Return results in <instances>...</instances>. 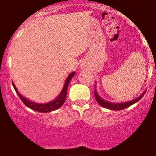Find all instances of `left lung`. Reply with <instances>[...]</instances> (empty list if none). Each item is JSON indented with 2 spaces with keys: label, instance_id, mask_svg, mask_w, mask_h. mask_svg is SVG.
I'll return each mask as SVG.
<instances>
[{
  "label": "left lung",
  "instance_id": "left-lung-1",
  "mask_svg": "<svg viewBox=\"0 0 156 156\" xmlns=\"http://www.w3.org/2000/svg\"><path fill=\"white\" fill-rule=\"evenodd\" d=\"M95 85H96V84H95ZM95 87H96V86H95ZM95 97L96 101L98 102V104H100V106L105 108L111 109V110H115V111H116V110H122V109H125L126 108H128V107L131 106L132 104H135V103L139 101V100L143 98V96L146 93V90H145L142 95H139L138 97L135 98L134 100H130V101H127V102H124V103H112V102H108V101H107V100H103L102 98L98 95L97 91H96V90H95Z\"/></svg>",
  "mask_w": 156,
  "mask_h": 156
}]
</instances>
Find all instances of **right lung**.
<instances>
[{
	"mask_svg": "<svg viewBox=\"0 0 156 156\" xmlns=\"http://www.w3.org/2000/svg\"><path fill=\"white\" fill-rule=\"evenodd\" d=\"M74 74H75V72H72V73H69L68 77H67V78H66L63 88H62V90H61V93L58 95V96L55 100H52V101H50L48 103H45V104H38V103L30 101V100H28L26 97H24L23 95H22L20 93L18 92V89H17V87H16L13 83V87L14 88V90H15L16 93L18 94V95L21 99V100L23 102V104H25L27 107H28L29 108L35 110L36 112H49L54 111V110L61 108L63 105V104L66 101L68 86L69 84V82L72 79V78L74 76Z\"/></svg>",
	"mask_w": 156,
	"mask_h": 156,
	"instance_id": "obj_1",
	"label": "right lung"
}]
</instances>
